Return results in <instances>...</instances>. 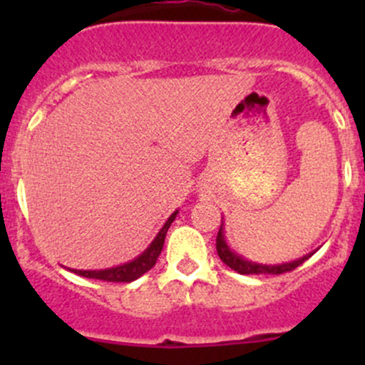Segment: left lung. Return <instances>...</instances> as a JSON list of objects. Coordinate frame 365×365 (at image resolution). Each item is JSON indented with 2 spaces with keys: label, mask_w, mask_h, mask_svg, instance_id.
Segmentation results:
<instances>
[{
  "label": "left lung",
  "mask_w": 365,
  "mask_h": 365,
  "mask_svg": "<svg viewBox=\"0 0 365 365\" xmlns=\"http://www.w3.org/2000/svg\"><path fill=\"white\" fill-rule=\"evenodd\" d=\"M217 254H219V257L227 264V267L233 268V270L238 272V274H247V275L249 274H257V275L274 274V275H277V274H284V272H289V270H293V268H297L298 264H302L305 259H309V257H311L314 252L305 254V256L298 257V259H295V261H288V263H277V264L256 263V261L247 259V257H244L242 254H238L235 249H231L230 242H227V238H226V231H224V220H222V222H220L219 233H217Z\"/></svg>",
  "instance_id": "1"
}]
</instances>
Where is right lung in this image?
Here are the masks:
<instances>
[{
  "label": "right lung",
  "mask_w": 365,
  "mask_h": 365,
  "mask_svg": "<svg viewBox=\"0 0 365 365\" xmlns=\"http://www.w3.org/2000/svg\"><path fill=\"white\" fill-rule=\"evenodd\" d=\"M178 215V210L171 213L168 217V220L164 222V226L160 227L159 233L155 235V238L152 240V244L145 249L138 257L134 259L127 261V263L116 264V267L111 268H101V270H76V268H68L70 272L77 275H83V277L88 279H98V281H106V282H132L135 279L141 277L143 274L150 270V268L155 264L157 257L164 247V240H165V233H168L169 226H171L173 220L176 219Z\"/></svg>",
  "instance_id": "obj_1"
}]
</instances>
